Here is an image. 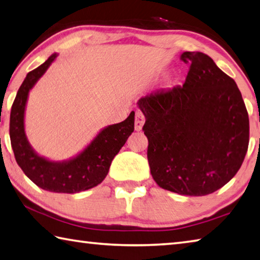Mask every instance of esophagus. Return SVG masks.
I'll return each mask as SVG.
<instances>
[{
	"mask_svg": "<svg viewBox=\"0 0 260 260\" xmlns=\"http://www.w3.org/2000/svg\"><path fill=\"white\" fill-rule=\"evenodd\" d=\"M145 122V117L141 111L135 112V131H141Z\"/></svg>",
	"mask_w": 260,
	"mask_h": 260,
	"instance_id": "1",
	"label": "esophagus"
}]
</instances>
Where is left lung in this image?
<instances>
[{"label":"left lung","mask_w":260,"mask_h":260,"mask_svg":"<svg viewBox=\"0 0 260 260\" xmlns=\"http://www.w3.org/2000/svg\"><path fill=\"white\" fill-rule=\"evenodd\" d=\"M185 83L142 96L148 160L155 183L182 196L223 187L241 167L249 144V117L233 78L202 52H183Z\"/></svg>","instance_id":"left-lung-1"}]
</instances>
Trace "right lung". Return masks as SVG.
I'll use <instances>...</instances> for the list:
<instances>
[{"label": "right lung", "instance_id": "obj_1", "mask_svg": "<svg viewBox=\"0 0 260 260\" xmlns=\"http://www.w3.org/2000/svg\"><path fill=\"white\" fill-rule=\"evenodd\" d=\"M58 54L53 53L40 67L27 74L18 89L10 114V140L17 164L37 186L55 193H78L100 184L109 172L111 161L134 132L132 111L124 121L109 125L99 132L91 143L75 157L53 161L32 149L25 132V112L28 95Z\"/></svg>", "mask_w": 260, "mask_h": 260}]
</instances>
